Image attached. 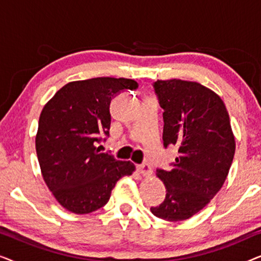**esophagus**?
I'll list each match as a JSON object with an SVG mask.
<instances>
[{
    "label": "esophagus",
    "instance_id": "1",
    "mask_svg": "<svg viewBox=\"0 0 261 261\" xmlns=\"http://www.w3.org/2000/svg\"><path fill=\"white\" fill-rule=\"evenodd\" d=\"M138 171L145 177H149L152 174V167L149 166L148 164H142V165H139Z\"/></svg>",
    "mask_w": 261,
    "mask_h": 261
}]
</instances>
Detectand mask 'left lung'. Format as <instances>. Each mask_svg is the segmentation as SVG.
<instances>
[{
  "mask_svg": "<svg viewBox=\"0 0 261 261\" xmlns=\"http://www.w3.org/2000/svg\"><path fill=\"white\" fill-rule=\"evenodd\" d=\"M164 109V146L176 145L170 170H156L166 196L151 212L177 222L190 219L214 198L226 180L235 153L229 115L221 97L197 82L156 81L153 84Z\"/></svg>",
  "mask_w": 261,
  "mask_h": 261,
  "instance_id": "obj_1",
  "label": "left lung"
}]
</instances>
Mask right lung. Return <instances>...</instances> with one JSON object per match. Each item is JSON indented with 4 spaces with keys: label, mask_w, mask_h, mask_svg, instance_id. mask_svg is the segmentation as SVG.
<instances>
[{
    "label": "right lung",
    "mask_w": 261,
    "mask_h": 261,
    "mask_svg": "<svg viewBox=\"0 0 261 261\" xmlns=\"http://www.w3.org/2000/svg\"><path fill=\"white\" fill-rule=\"evenodd\" d=\"M137 88L128 78L70 82L42 108L35 137L39 165L49 191L69 212L102 208L116 181L135 170L134 164L99 152L96 145L109 135L112 99Z\"/></svg>",
    "instance_id": "right-lung-1"
}]
</instances>
